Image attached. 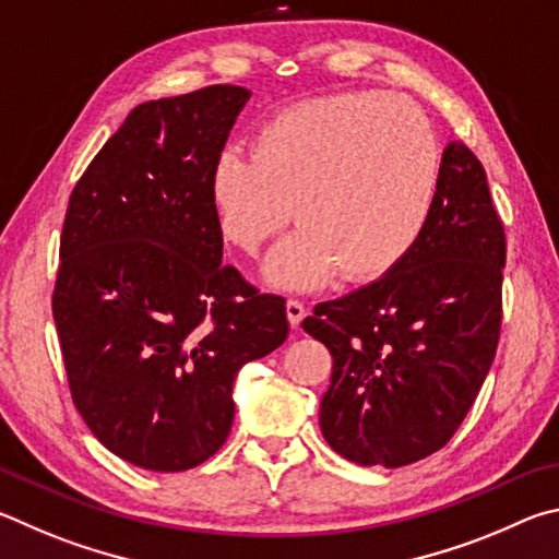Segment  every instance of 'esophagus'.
<instances>
[{"label": "esophagus", "instance_id": "obj_1", "mask_svg": "<svg viewBox=\"0 0 559 559\" xmlns=\"http://www.w3.org/2000/svg\"><path fill=\"white\" fill-rule=\"evenodd\" d=\"M307 317V309L301 305L299 299H287V319H289V326L297 329L301 324V319Z\"/></svg>", "mask_w": 559, "mask_h": 559}]
</instances>
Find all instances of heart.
Instances as JSON below:
<instances>
[{
    "instance_id": "obj_1",
    "label": "heart",
    "mask_w": 559,
    "mask_h": 559,
    "mask_svg": "<svg viewBox=\"0 0 559 559\" xmlns=\"http://www.w3.org/2000/svg\"><path fill=\"white\" fill-rule=\"evenodd\" d=\"M439 144L415 103L383 93L319 97L280 112L250 154L225 150L211 169L223 238L258 254L299 225L264 264L270 285L309 289L334 270L346 282L383 277L415 248L432 213Z\"/></svg>"
}]
</instances>
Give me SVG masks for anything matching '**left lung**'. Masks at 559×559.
Returning a JSON list of instances; mask_svg holds the SVG:
<instances>
[{"instance_id": "8db88e82", "label": "left lung", "mask_w": 559, "mask_h": 559, "mask_svg": "<svg viewBox=\"0 0 559 559\" xmlns=\"http://www.w3.org/2000/svg\"><path fill=\"white\" fill-rule=\"evenodd\" d=\"M503 267V223L484 166L464 142H449L415 248L301 321L334 356L319 409L334 452L397 468L454 437L493 364Z\"/></svg>"}]
</instances>
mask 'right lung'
<instances>
[{
  "label": "right lung",
  "instance_id": "right-lung-1",
  "mask_svg": "<svg viewBox=\"0 0 559 559\" xmlns=\"http://www.w3.org/2000/svg\"><path fill=\"white\" fill-rule=\"evenodd\" d=\"M250 91L136 105L75 183L53 319L73 403L150 472L203 464L230 435L238 370L289 334L285 299L223 264L211 169Z\"/></svg>",
  "mask_w": 559,
  "mask_h": 559
}]
</instances>
